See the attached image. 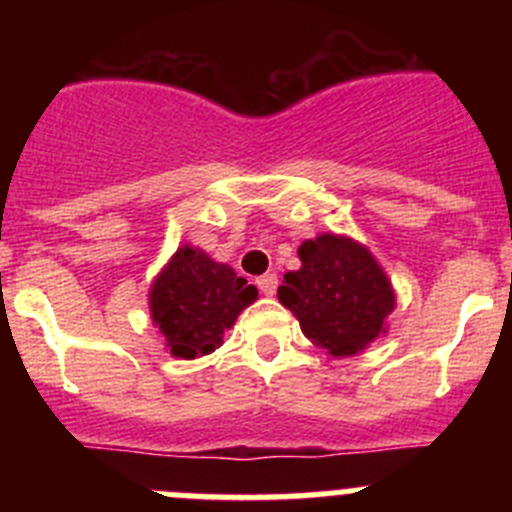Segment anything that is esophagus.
Segmentation results:
<instances>
[{"instance_id":"obj_1","label":"esophagus","mask_w":512,"mask_h":512,"mask_svg":"<svg viewBox=\"0 0 512 512\" xmlns=\"http://www.w3.org/2000/svg\"><path fill=\"white\" fill-rule=\"evenodd\" d=\"M257 287H260L262 294H267V297H272V294L277 292V275H272V272H267V275L257 277Z\"/></svg>"}]
</instances>
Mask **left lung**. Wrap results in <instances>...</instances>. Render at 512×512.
<instances>
[{"label":"left lung","mask_w":512,"mask_h":512,"mask_svg":"<svg viewBox=\"0 0 512 512\" xmlns=\"http://www.w3.org/2000/svg\"><path fill=\"white\" fill-rule=\"evenodd\" d=\"M302 267L287 272L277 297L299 319L304 337L332 356L364 352L394 309V289L366 247L319 235L299 247Z\"/></svg>","instance_id":"8db88e82"}]
</instances>
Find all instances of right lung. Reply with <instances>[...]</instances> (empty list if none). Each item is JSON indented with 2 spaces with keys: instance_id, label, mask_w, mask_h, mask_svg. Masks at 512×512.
<instances>
[{
  "instance_id": "1",
  "label": "right lung",
  "mask_w": 512,
  "mask_h": 512,
  "mask_svg": "<svg viewBox=\"0 0 512 512\" xmlns=\"http://www.w3.org/2000/svg\"><path fill=\"white\" fill-rule=\"evenodd\" d=\"M257 299V289L203 250L180 247L151 287V317L170 354L195 359L223 344L225 329Z\"/></svg>"
}]
</instances>
